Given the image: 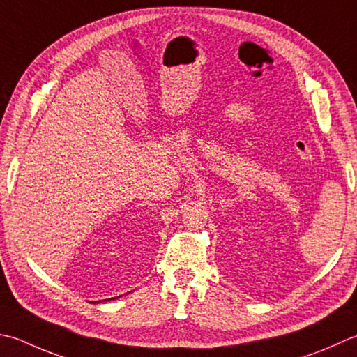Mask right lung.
Returning a JSON list of instances; mask_svg holds the SVG:
<instances>
[{
  "label": "right lung",
  "instance_id": "add662e5",
  "mask_svg": "<svg viewBox=\"0 0 357 357\" xmlns=\"http://www.w3.org/2000/svg\"><path fill=\"white\" fill-rule=\"evenodd\" d=\"M116 298V297H114ZM107 300H113V298H107Z\"/></svg>",
  "mask_w": 357,
  "mask_h": 357
}]
</instances>
